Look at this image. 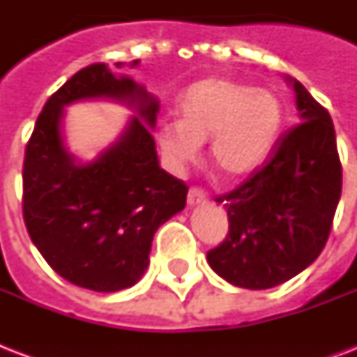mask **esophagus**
<instances>
[{
    "mask_svg": "<svg viewBox=\"0 0 357 357\" xmlns=\"http://www.w3.org/2000/svg\"><path fill=\"white\" fill-rule=\"evenodd\" d=\"M207 202V192L200 187H190L189 196H187V204L189 206H198V204H206Z\"/></svg>",
    "mask_w": 357,
    "mask_h": 357,
    "instance_id": "esophagus-1",
    "label": "esophagus"
}]
</instances>
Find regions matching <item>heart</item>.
<instances>
[{"instance_id":"obj_1","label":"heart","mask_w":357,"mask_h":357,"mask_svg":"<svg viewBox=\"0 0 357 357\" xmlns=\"http://www.w3.org/2000/svg\"><path fill=\"white\" fill-rule=\"evenodd\" d=\"M283 123L282 103L272 92L226 77L189 86L179 120L162 122L157 142L176 167L195 161L211 139V161L224 176H243L271 155Z\"/></svg>"}]
</instances>
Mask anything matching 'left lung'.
Segmentation results:
<instances>
[{
	"mask_svg": "<svg viewBox=\"0 0 357 357\" xmlns=\"http://www.w3.org/2000/svg\"><path fill=\"white\" fill-rule=\"evenodd\" d=\"M302 122L278 137L243 183L217 196L229 229L207 261L237 287L271 289L313 263L332 231L343 167L330 113L294 81Z\"/></svg>",
	"mask_w": 357,
	"mask_h": 357,
	"instance_id": "obj_1",
	"label": "left lung"
}]
</instances>
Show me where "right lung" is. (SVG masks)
Here are the masks:
<instances>
[{
	"label": "right lung",
	"instance_id": "obj_1",
	"mask_svg": "<svg viewBox=\"0 0 357 357\" xmlns=\"http://www.w3.org/2000/svg\"><path fill=\"white\" fill-rule=\"evenodd\" d=\"M100 96L139 101L141 119L98 162L75 165L60 139L63 105ZM157 109L142 86L94 63L53 92L36 119L22 170L24 222L47 265L77 287L114 293L135 285L157 228L185 207L187 183L157 161L150 129Z\"/></svg>",
	"mask_w": 357,
	"mask_h": 357
}]
</instances>
